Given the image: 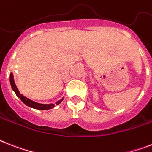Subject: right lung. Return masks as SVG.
Returning a JSON list of instances; mask_svg holds the SVG:
<instances>
[{
  "mask_svg": "<svg viewBox=\"0 0 152 152\" xmlns=\"http://www.w3.org/2000/svg\"><path fill=\"white\" fill-rule=\"evenodd\" d=\"M10 83H11V86H12V90L15 91V93L17 95V97H19L21 99V101L24 103L25 104H26L27 106H29L30 108H35V109H39V110H48V109H50V108H53L54 107L58 104H59L61 102V101L63 100V98L60 101H58V102L55 104H40V103H37V102H35L32 101V100L27 98V97H24L23 94H21L18 91V88L16 87L15 83L14 81V76H13V74H10Z\"/></svg>",
  "mask_w": 152,
  "mask_h": 152,
  "instance_id": "1",
  "label": "right lung"
}]
</instances>
